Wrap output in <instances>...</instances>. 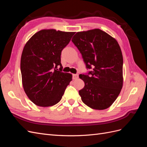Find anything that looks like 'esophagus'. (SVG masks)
Instances as JSON below:
<instances>
[{
    "label": "esophagus",
    "mask_w": 147,
    "mask_h": 147,
    "mask_svg": "<svg viewBox=\"0 0 147 147\" xmlns=\"http://www.w3.org/2000/svg\"><path fill=\"white\" fill-rule=\"evenodd\" d=\"M72 78L74 80H77L78 78V74H73Z\"/></svg>",
    "instance_id": "esophagus-1"
}]
</instances>
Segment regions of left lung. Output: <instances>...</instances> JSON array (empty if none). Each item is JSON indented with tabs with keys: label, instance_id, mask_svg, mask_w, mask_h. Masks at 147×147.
I'll list each match as a JSON object with an SVG mask.
<instances>
[{
	"label": "left lung",
	"instance_id": "1",
	"mask_svg": "<svg viewBox=\"0 0 147 147\" xmlns=\"http://www.w3.org/2000/svg\"><path fill=\"white\" fill-rule=\"evenodd\" d=\"M72 42L80 51L88 75H79L84 86L79 91L82 100L90 108L104 110L117 99L123 84V55L117 40L94 29L76 33Z\"/></svg>",
	"mask_w": 147,
	"mask_h": 147
}]
</instances>
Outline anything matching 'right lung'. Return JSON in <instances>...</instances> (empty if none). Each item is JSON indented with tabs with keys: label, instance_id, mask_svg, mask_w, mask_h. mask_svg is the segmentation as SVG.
<instances>
[{
	"label": "right lung",
	"instance_id": "right-lung-1",
	"mask_svg": "<svg viewBox=\"0 0 147 147\" xmlns=\"http://www.w3.org/2000/svg\"><path fill=\"white\" fill-rule=\"evenodd\" d=\"M74 34L42 29L26 42L21 57L22 84L35 105L47 107L58 103L72 81V74L62 72L61 55Z\"/></svg>",
	"mask_w": 147,
	"mask_h": 147
}]
</instances>
